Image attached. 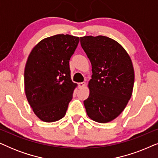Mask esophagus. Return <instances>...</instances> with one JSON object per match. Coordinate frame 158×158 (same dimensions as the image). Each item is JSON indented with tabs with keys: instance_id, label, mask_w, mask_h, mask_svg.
<instances>
[{
	"instance_id": "1",
	"label": "esophagus",
	"mask_w": 158,
	"mask_h": 158,
	"mask_svg": "<svg viewBox=\"0 0 158 158\" xmlns=\"http://www.w3.org/2000/svg\"><path fill=\"white\" fill-rule=\"evenodd\" d=\"M85 85V82H81V83H78V87H79V88H83Z\"/></svg>"
}]
</instances>
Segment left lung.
<instances>
[{"instance_id": "left-lung-1", "label": "left lung", "mask_w": 158, "mask_h": 158, "mask_svg": "<svg viewBox=\"0 0 158 158\" xmlns=\"http://www.w3.org/2000/svg\"><path fill=\"white\" fill-rule=\"evenodd\" d=\"M81 44L93 73L89 96L83 102L86 112L96 122H111L124 111L132 94L135 72L131 58L122 45L105 36H83Z\"/></svg>"}]
</instances>
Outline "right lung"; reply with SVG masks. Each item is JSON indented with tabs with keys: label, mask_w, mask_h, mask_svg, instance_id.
Segmentation results:
<instances>
[{
	"label": "right lung",
	"mask_w": 158,
	"mask_h": 158,
	"mask_svg": "<svg viewBox=\"0 0 158 158\" xmlns=\"http://www.w3.org/2000/svg\"><path fill=\"white\" fill-rule=\"evenodd\" d=\"M79 37L57 34L40 41L28 57L25 94L36 116L43 122L63 118L77 86L70 77V57Z\"/></svg>",
	"instance_id": "right-lung-1"
}]
</instances>
